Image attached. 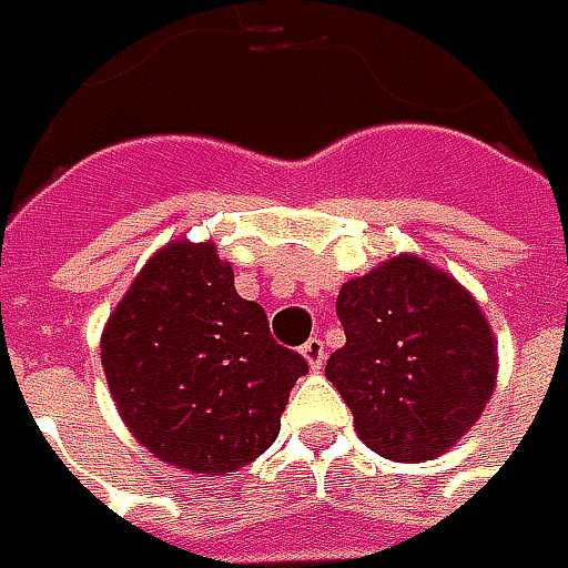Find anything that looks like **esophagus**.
<instances>
[{
  "label": "esophagus",
  "mask_w": 568,
  "mask_h": 568,
  "mask_svg": "<svg viewBox=\"0 0 568 568\" xmlns=\"http://www.w3.org/2000/svg\"><path fill=\"white\" fill-rule=\"evenodd\" d=\"M300 354L306 357V363L313 366V369H322V363L328 357V351H325V341L322 338H310L303 347H300Z\"/></svg>",
  "instance_id": "1"
}]
</instances>
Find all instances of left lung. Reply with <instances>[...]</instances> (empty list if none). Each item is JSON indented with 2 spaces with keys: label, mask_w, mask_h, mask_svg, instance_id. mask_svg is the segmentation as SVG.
Here are the masks:
<instances>
[{
  "label": "left lung",
  "mask_w": 568,
  "mask_h": 568,
  "mask_svg": "<svg viewBox=\"0 0 568 568\" xmlns=\"http://www.w3.org/2000/svg\"><path fill=\"white\" fill-rule=\"evenodd\" d=\"M344 347L325 376L361 439L392 462H429L490 402L496 344L474 296L417 255H398L341 287Z\"/></svg>",
  "instance_id": "left-lung-1"
}]
</instances>
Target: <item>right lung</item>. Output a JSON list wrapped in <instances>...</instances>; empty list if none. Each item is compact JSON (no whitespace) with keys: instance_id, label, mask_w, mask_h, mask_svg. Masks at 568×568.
<instances>
[{"instance_id":"right-lung-1","label":"right lung","mask_w":568,"mask_h":568,"mask_svg":"<svg viewBox=\"0 0 568 568\" xmlns=\"http://www.w3.org/2000/svg\"><path fill=\"white\" fill-rule=\"evenodd\" d=\"M120 417L161 462L202 477L255 462L310 373L233 287L214 243L176 240L122 296L100 341Z\"/></svg>"}]
</instances>
